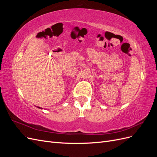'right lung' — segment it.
<instances>
[{
    "mask_svg": "<svg viewBox=\"0 0 157 157\" xmlns=\"http://www.w3.org/2000/svg\"><path fill=\"white\" fill-rule=\"evenodd\" d=\"M38 108H40V107H37ZM40 109H42V108H40Z\"/></svg>",
    "mask_w": 157,
    "mask_h": 157,
    "instance_id": "add662e5",
    "label": "right lung"
}]
</instances>
